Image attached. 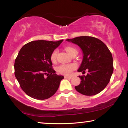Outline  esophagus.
<instances>
[{"label": "esophagus", "mask_w": 128, "mask_h": 128, "mask_svg": "<svg viewBox=\"0 0 128 128\" xmlns=\"http://www.w3.org/2000/svg\"><path fill=\"white\" fill-rule=\"evenodd\" d=\"M64 77H65V78H69V79L72 78V76H65Z\"/></svg>", "instance_id": "34e87169"}]
</instances>
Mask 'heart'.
I'll use <instances>...</instances> for the list:
<instances>
[{
    "instance_id": "b5f03b06",
    "label": "heart",
    "mask_w": 128,
    "mask_h": 128,
    "mask_svg": "<svg viewBox=\"0 0 128 128\" xmlns=\"http://www.w3.org/2000/svg\"><path fill=\"white\" fill-rule=\"evenodd\" d=\"M65 50L67 53L69 55H71L73 54V52L76 50L74 48L72 47L68 46L65 48ZM58 55V51L54 50L52 53L51 54V60L52 62H55L56 60V57ZM76 68V65L74 64H62L60 66H58V70L60 73L62 74L69 75L72 73L73 70Z\"/></svg>"
}]
</instances>
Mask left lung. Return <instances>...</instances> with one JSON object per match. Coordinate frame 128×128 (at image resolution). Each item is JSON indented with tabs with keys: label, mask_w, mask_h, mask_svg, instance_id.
Returning <instances> with one entry per match:
<instances>
[{
	"label": "left lung",
	"mask_w": 128,
	"mask_h": 128,
	"mask_svg": "<svg viewBox=\"0 0 128 128\" xmlns=\"http://www.w3.org/2000/svg\"><path fill=\"white\" fill-rule=\"evenodd\" d=\"M66 40L78 45L83 54L78 72L88 70L86 76H79L81 82L75 89L88 96L101 92L109 83L114 71L113 58L109 49L102 41L92 36H81Z\"/></svg>",
	"instance_id": "1"
}]
</instances>
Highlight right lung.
<instances>
[{"mask_svg": "<svg viewBox=\"0 0 128 128\" xmlns=\"http://www.w3.org/2000/svg\"><path fill=\"white\" fill-rule=\"evenodd\" d=\"M62 41H32L19 51L14 62V75L22 90L31 98L48 99L59 88L64 76L56 74L52 68L51 55Z\"/></svg>", "mask_w": 128, "mask_h": 128, "instance_id": "1", "label": "right lung"}]
</instances>
